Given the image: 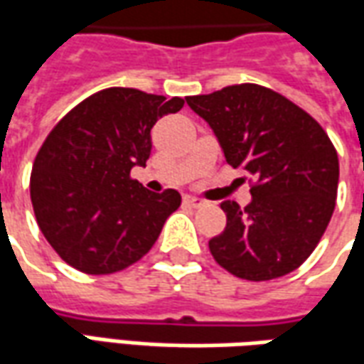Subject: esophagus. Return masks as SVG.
<instances>
[{
  "label": "esophagus",
  "mask_w": 364,
  "mask_h": 364,
  "mask_svg": "<svg viewBox=\"0 0 364 364\" xmlns=\"http://www.w3.org/2000/svg\"><path fill=\"white\" fill-rule=\"evenodd\" d=\"M183 203H185V205H189V207H193V208L205 207V200L199 199V197H191V195H187V197L183 199Z\"/></svg>",
  "instance_id": "34e87169"
}]
</instances>
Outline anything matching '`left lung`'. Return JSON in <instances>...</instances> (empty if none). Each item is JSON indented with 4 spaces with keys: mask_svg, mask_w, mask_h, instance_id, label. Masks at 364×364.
Masks as SVG:
<instances>
[{
    "mask_svg": "<svg viewBox=\"0 0 364 364\" xmlns=\"http://www.w3.org/2000/svg\"><path fill=\"white\" fill-rule=\"evenodd\" d=\"M185 100L215 132L226 164L254 177L246 207L220 203L226 228L208 240L213 258L250 282L299 268L321 240L337 199L339 159L325 129L260 85L226 86Z\"/></svg>",
    "mask_w": 364,
    "mask_h": 364,
    "instance_id": "obj_1",
    "label": "left lung"
}]
</instances>
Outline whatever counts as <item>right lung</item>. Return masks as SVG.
Masks as SVG:
<instances>
[{
    "label": "right lung",
    "mask_w": 364,
    "mask_h": 364,
    "mask_svg": "<svg viewBox=\"0 0 364 364\" xmlns=\"http://www.w3.org/2000/svg\"><path fill=\"white\" fill-rule=\"evenodd\" d=\"M185 100L106 88L75 106L35 157L31 203L41 232L76 270L102 276L138 262L156 244L181 195L129 177L151 154V128Z\"/></svg>",
    "instance_id": "add662e5"
}]
</instances>
